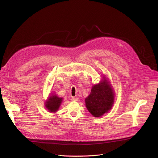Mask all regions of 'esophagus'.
I'll return each instance as SVG.
<instances>
[{
    "instance_id": "esophagus-1",
    "label": "esophagus",
    "mask_w": 158,
    "mask_h": 158,
    "mask_svg": "<svg viewBox=\"0 0 158 158\" xmlns=\"http://www.w3.org/2000/svg\"><path fill=\"white\" fill-rule=\"evenodd\" d=\"M78 99H79L77 97H72V98H71V100L73 101H78Z\"/></svg>"
}]
</instances>
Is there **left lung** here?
I'll use <instances>...</instances> for the list:
<instances>
[{
	"instance_id": "obj_1",
	"label": "left lung",
	"mask_w": 158,
	"mask_h": 158,
	"mask_svg": "<svg viewBox=\"0 0 158 158\" xmlns=\"http://www.w3.org/2000/svg\"><path fill=\"white\" fill-rule=\"evenodd\" d=\"M114 94L106 80L93 86L91 94L85 99V106L94 117H100L108 112L113 104Z\"/></svg>"
}]
</instances>
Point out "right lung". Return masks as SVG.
Returning a JSON list of instances; mask_svg holds the SVG:
<instances>
[{"mask_svg":"<svg viewBox=\"0 0 158 158\" xmlns=\"http://www.w3.org/2000/svg\"><path fill=\"white\" fill-rule=\"evenodd\" d=\"M62 99L57 97L56 95L51 96L49 100L46 102V108L48 109V110L50 112H56L57 110H58L60 103L62 102Z\"/></svg>","mask_w":158,"mask_h":158,"instance_id":"1","label":"right lung"}]
</instances>
